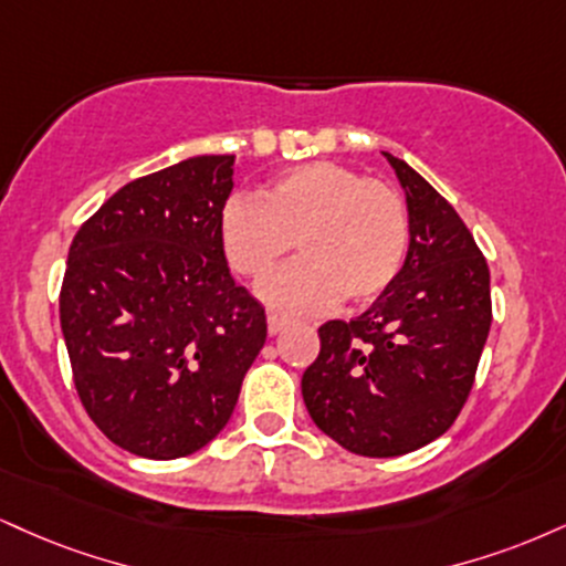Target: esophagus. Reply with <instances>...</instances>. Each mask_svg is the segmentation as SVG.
<instances>
[{
	"label": "esophagus",
	"mask_w": 566,
	"mask_h": 566,
	"mask_svg": "<svg viewBox=\"0 0 566 566\" xmlns=\"http://www.w3.org/2000/svg\"><path fill=\"white\" fill-rule=\"evenodd\" d=\"M287 324H290L287 318H282V316H276V313H271V316H269V335H279V332H282Z\"/></svg>",
	"instance_id": "34e87169"
}]
</instances>
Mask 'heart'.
I'll list each match as a JSON object with an SVG mask.
<instances>
[{"mask_svg":"<svg viewBox=\"0 0 566 566\" xmlns=\"http://www.w3.org/2000/svg\"><path fill=\"white\" fill-rule=\"evenodd\" d=\"M408 237L406 202L390 184L326 160L287 168L258 197H231L218 216L223 258L240 276H265L297 244L303 258L258 287L287 316L322 313L339 295L379 297L403 269Z\"/></svg>","mask_w":566,"mask_h":566,"instance_id":"heart-1","label":"heart"}]
</instances>
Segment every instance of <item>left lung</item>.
Masks as SVG:
<instances>
[{
    "label": "left lung",
    "mask_w": 566,
    "mask_h": 566,
    "mask_svg": "<svg viewBox=\"0 0 566 566\" xmlns=\"http://www.w3.org/2000/svg\"><path fill=\"white\" fill-rule=\"evenodd\" d=\"M385 158L406 192V263L371 308L318 326L322 350L301 382L318 430L369 459L417 451L453 424L493 322L472 231L406 160Z\"/></svg>",
    "instance_id": "8db88e82"
}]
</instances>
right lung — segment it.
Wrapping results in <instances>:
<instances>
[{
	"label": "right lung",
	"instance_id": "add662e5",
	"mask_svg": "<svg viewBox=\"0 0 566 566\" xmlns=\"http://www.w3.org/2000/svg\"><path fill=\"white\" fill-rule=\"evenodd\" d=\"M234 155L128 181L67 250L60 326L73 382L107 440L181 459L227 427L265 343V311L218 240Z\"/></svg>",
	"mask_w": 566,
	"mask_h": 566
}]
</instances>
